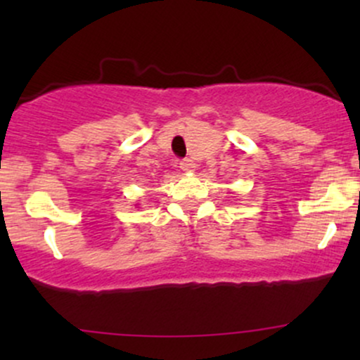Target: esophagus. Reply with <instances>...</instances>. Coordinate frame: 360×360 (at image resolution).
<instances>
[{"label":"esophagus","mask_w":360,"mask_h":360,"mask_svg":"<svg viewBox=\"0 0 360 360\" xmlns=\"http://www.w3.org/2000/svg\"><path fill=\"white\" fill-rule=\"evenodd\" d=\"M179 167L183 169L184 172H191V171H194V167H196V164H194L191 159H184L179 162Z\"/></svg>","instance_id":"34e87169"}]
</instances>
